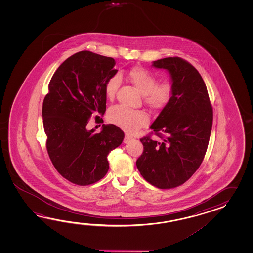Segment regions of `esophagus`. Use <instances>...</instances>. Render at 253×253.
Listing matches in <instances>:
<instances>
[{
    "instance_id": "34e87169",
    "label": "esophagus",
    "mask_w": 253,
    "mask_h": 253,
    "mask_svg": "<svg viewBox=\"0 0 253 253\" xmlns=\"http://www.w3.org/2000/svg\"><path fill=\"white\" fill-rule=\"evenodd\" d=\"M132 138H133V137H132L130 134H126V135H125L124 143H127L129 140H131Z\"/></svg>"
}]
</instances>
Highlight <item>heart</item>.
<instances>
[{"label": "heart", "mask_w": 253, "mask_h": 253, "mask_svg": "<svg viewBox=\"0 0 253 253\" xmlns=\"http://www.w3.org/2000/svg\"><path fill=\"white\" fill-rule=\"evenodd\" d=\"M141 94L144 95L145 101L150 108L163 109L167 108L173 97V86L171 82L157 83V79L151 71L142 67H135L129 70L126 74ZM120 81L118 76L108 79L105 92L108 98H113L119 88ZM109 122L118 125L126 131H134L147 123L148 118L142 111L131 110L123 106H115L109 108L108 112Z\"/></svg>", "instance_id": "heart-1"}]
</instances>
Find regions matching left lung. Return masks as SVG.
Segmentation results:
<instances>
[{
	"label": "left lung",
	"instance_id": "obj_1",
	"mask_svg": "<svg viewBox=\"0 0 253 253\" xmlns=\"http://www.w3.org/2000/svg\"><path fill=\"white\" fill-rule=\"evenodd\" d=\"M168 70L174 89L167 108L151 125L152 134L142 137L143 154L136 167L145 181L159 189L182 185L205 158L212 126V107L198 70L179 57L153 62Z\"/></svg>",
	"mask_w": 253,
	"mask_h": 253
}]
</instances>
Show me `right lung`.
Listing matches in <instances>:
<instances>
[{"label": "right lung", "instance_id": "1", "mask_svg": "<svg viewBox=\"0 0 253 253\" xmlns=\"http://www.w3.org/2000/svg\"><path fill=\"white\" fill-rule=\"evenodd\" d=\"M115 59L82 50L65 60L48 84L42 105L43 126L48 156L61 176L77 185L97 183L108 172L109 152L121 145L124 132L103 125L94 134L88 120L106 111L105 86L116 75Z\"/></svg>", "mask_w": 253, "mask_h": 253}]
</instances>
